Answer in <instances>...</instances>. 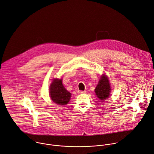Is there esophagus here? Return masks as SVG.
I'll return each instance as SVG.
<instances>
[{"mask_svg": "<svg viewBox=\"0 0 154 154\" xmlns=\"http://www.w3.org/2000/svg\"><path fill=\"white\" fill-rule=\"evenodd\" d=\"M86 93V91H78V93H79V94H83V93Z\"/></svg>", "mask_w": 154, "mask_h": 154, "instance_id": "esophagus-1", "label": "esophagus"}]
</instances>
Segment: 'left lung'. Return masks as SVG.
<instances>
[{
  "label": "left lung",
  "mask_w": 154,
  "mask_h": 154,
  "mask_svg": "<svg viewBox=\"0 0 154 154\" xmlns=\"http://www.w3.org/2000/svg\"><path fill=\"white\" fill-rule=\"evenodd\" d=\"M94 91L100 100H105L108 98L110 95L111 86L106 75H103L101 76Z\"/></svg>",
  "instance_id": "left-lung-1"
}]
</instances>
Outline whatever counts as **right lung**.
I'll list each match as a JSON object with an SVG mask.
<instances>
[{
  "mask_svg": "<svg viewBox=\"0 0 154 154\" xmlns=\"http://www.w3.org/2000/svg\"><path fill=\"white\" fill-rule=\"evenodd\" d=\"M49 95L53 102L65 105L70 101L71 93L64 87L62 79H54L49 87Z\"/></svg>",
  "mask_w": 154,
  "mask_h": 154,
  "instance_id": "1",
  "label": "right lung"
}]
</instances>
